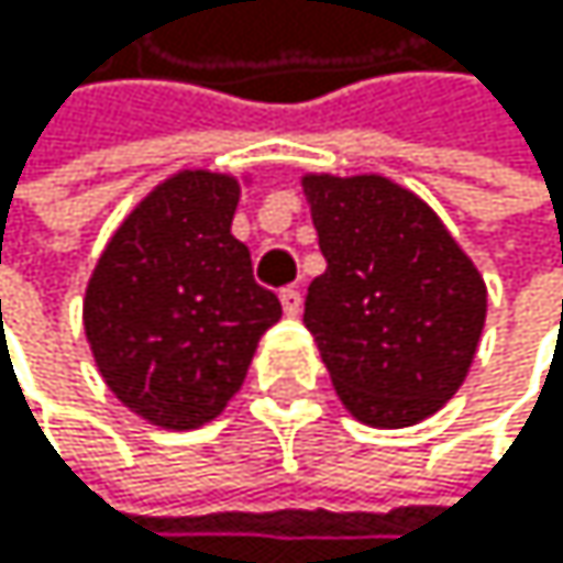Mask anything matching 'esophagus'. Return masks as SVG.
I'll list each match as a JSON object with an SVG mask.
<instances>
[{
  "mask_svg": "<svg viewBox=\"0 0 563 563\" xmlns=\"http://www.w3.org/2000/svg\"><path fill=\"white\" fill-rule=\"evenodd\" d=\"M279 303H284V313L287 317H297L300 307H303V297H300L297 287H287V290H279Z\"/></svg>",
  "mask_w": 563,
  "mask_h": 563,
  "instance_id": "obj_1",
  "label": "esophagus"
}]
</instances>
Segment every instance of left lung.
I'll list each match as a JSON object with an SVG mask.
<instances>
[{"instance_id":"1","label":"left lung","mask_w":563,"mask_h":563,"mask_svg":"<svg viewBox=\"0 0 563 563\" xmlns=\"http://www.w3.org/2000/svg\"><path fill=\"white\" fill-rule=\"evenodd\" d=\"M328 260L303 323L347 412L372 429L419 426L470 375L486 279L435 209L385 175L303 172Z\"/></svg>"}]
</instances>
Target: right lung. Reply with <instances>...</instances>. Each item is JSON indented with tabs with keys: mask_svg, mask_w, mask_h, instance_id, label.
I'll return each instance as SVG.
<instances>
[{
	"mask_svg": "<svg viewBox=\"0 0 563 563\" xmlns=\"http://www.w3.org/2000/svg\"><path fill=\"white\" fill-rule=\"evenodd\" d=\"M250 181V172L168 175L124 216L87 279L84 334L97 372L158 429L212 422L284 313L232 235Z\"/></svg>",
	"mask_w": 563,
	"mask_h": 563,
	"instance_id": "1",
	"label": "right lung"
}]
</instances>
